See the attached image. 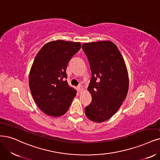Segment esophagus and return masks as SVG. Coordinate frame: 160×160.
<instances>
[{
  "instance_id": "esophagus-1",
  "label": "esophagus",
  "mask_w": 160,
  "mask_h": 160,
  "mask_svg": "<svg viewBox=\"0 0 160 160\" xmlns=\"http://www.w3.org/2000/svg\"><path fill=\"white\" fill-rule=\"evenodd\" d=\"M78 90H79L80 92H82V90H84V88H83V86H82L80 85V86H78Z\"/></svg>"
}]
</instances>
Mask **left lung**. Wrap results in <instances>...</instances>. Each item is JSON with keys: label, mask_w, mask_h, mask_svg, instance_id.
I'll return each mask as SVG.
<instances>
[{"label": "left lung", "mask_w": 160, "mask_h": 160, "mask_svg": "<svg viewBox=\"0 0 160 160\" xmlns=\"http://www.w3.org/2000/svg\"><path fill=\"white\" fill-rule=\"evenodd\" d=\"M82 47L92 71L88 90L92 100L85 113L93 122H104L116 113L127 97L129 80L126 64L117 45L110 41L86 43Z\"/></svg>", "instance_id": "obj_1"}]
</instances>
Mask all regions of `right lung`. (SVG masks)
Segmentation results:
<instances>
[{"label": "right lung", "mask_w": 160, "mask_h": 160, "mask_svg": "<svg viewBox=\"0 0 160 160\" xmlns=\"http://www.w3.org/2000/svg\"><path fill=\"white\" fill-rule=\"evenodd\" d=\"M80 48V42L53 41L43 45L35 57L29 85L35 102L46 115L62 116L76 96V90L65 79L68 63Z\"/></svg>", "instance_id": "1"}]
</instances>
